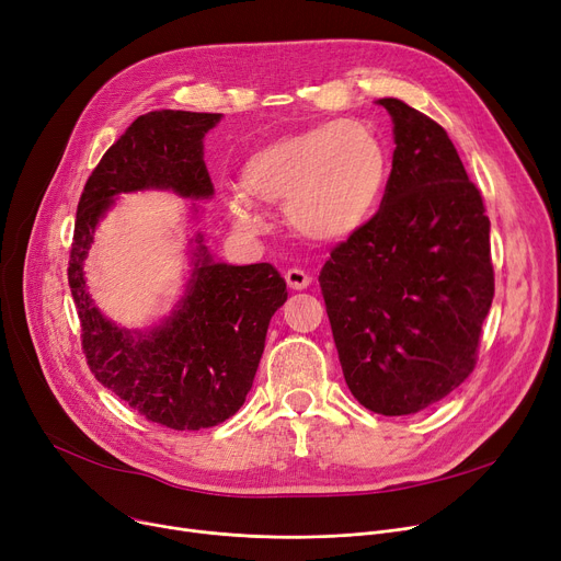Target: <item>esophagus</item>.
I'll list each match as a JSON object with an SVG mask.
<instances>
[{
  "instance_id": "1",
  "label": "esophagus",
  "mask_w": 561,
  "mask_h": 561,
  "mask_svg": "<svg viewBox=\"0 0 561 561\" xmlns=\"http://www.w3.org/2000/svg\"><path fill=\"white\" fill-rule=\"evenodd\" d=\"M284 279H286V284H288L293 290H302V288H307V286L311 284V277H309L305 271H300V268L286 271Z\"/></svg>"
}]
</instances>
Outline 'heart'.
Wrapping results in <instances>:
<instances>
[{
    "label": "heart",
    "instance_id": "obj_1",
    "mask_svg": "<svg viewBox=\"0 0 561 561\" xmlns=\"http://www.w3.org/2000/svg\"><path fill=\"white\" fill-rule=\"evenodd\" d=\"M389 154L362 121H330L265 142L241 168V191L229 197L236 220L254 225L259 206H286L305 239L339 243L375 214L387 186Z\"/></svg>",
    "mask_w": 561,
    "mask_h": 561
}]
</instances>
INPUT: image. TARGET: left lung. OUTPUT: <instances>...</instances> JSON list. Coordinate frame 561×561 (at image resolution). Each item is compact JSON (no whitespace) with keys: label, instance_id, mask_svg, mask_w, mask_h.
Wrapping results in <instances>:
<instances>
[{"label":"left lung","instance_id":"8db88e82","mask_svg":"<svg viewBox=\"0 0 561 561\" xmlns=\"http://www.w3.org/2000/svg\"><path fill=\"white\" fill-rule=\"evenodd\" d=\"M379 104L396 134L385 197L318 282L352 396L404 416L446 398L478 364L495 288L491 222L446 129L400 100Z\"/></svg>","mask_w":561,"mask_h":561}]
</instances>
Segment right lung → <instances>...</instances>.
<instances>
[{"label": "right lung", "instance_id": "1", "mask_svg": "<svg viewBox=\"0 0 561 561\" xmlns=\"http://www.w3.org/2000/svg\"><path fill=\"white\" fill-rule=\"evenodd\" d=\"M218 121L220 113L138 115L88 176L70 248L68 284L88 368L140 416L170 430L214 427L241 409L268 322L286 302V282L271 263H216L199 245L182 307L163 328L142 334L111 325L93 307L85 293L83 259L100 216L117 193L172 188L186 197L214 195L202 161V138Z\"/></svg>", "mask_w": 561, "mask_h": 561}]
</instances>
